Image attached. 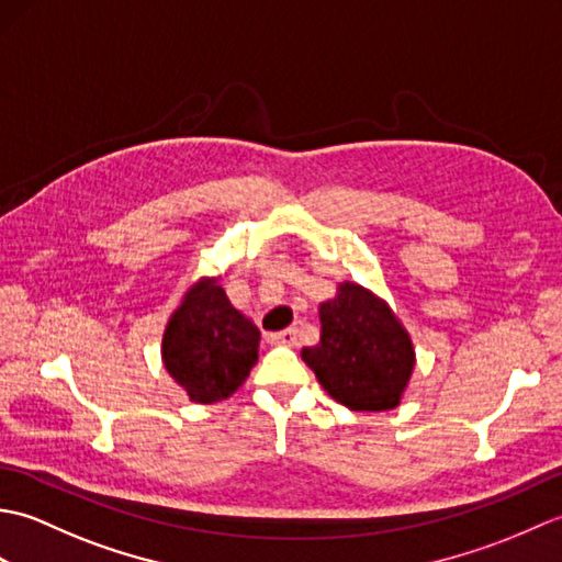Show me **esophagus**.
Returning a JSON list of instances; mask_svg holds the SVG:
<instances>
[{
  "instance_id": "1",
  "label": "esophagus",
  "mask_w": 562,
  "mask_h": 562,
  "mask_svg": "<svg viewBox=\"0 0 562 562\" xmlns=\"http://www.w3.org/2000/svg\"><path fill=\"white\" fill-rule=\"evenodd\" d=\"M268 342L272 345H296V330L288 328L280 333H268Z\"/></svg>"
}]
</instances>
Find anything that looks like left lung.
I'll use <instances>...</instances> for the list:
<instances>
[{"instance_id": "8db88e82", "label": "left lung", "mask_w": 562, "mask_h": 562, "mask_svg": "<svg viewBox=\"0 0 562 562\" xmlns=\"http://www.w3.org/2000/svg\"><path fill=\"white\" fill-rule=\"evenodd\" d=\"M302 357L321 386L350 411L396 408L415 367L411 338L396 316L352 282L321 306V342Z\"/></svg>"}]
</instances>
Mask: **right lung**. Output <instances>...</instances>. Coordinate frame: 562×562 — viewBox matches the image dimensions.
I'll return each instance as SVG.
<instances>
[{"mask_svg":"<svg viewBox=\"0 0 562 562\" xmlns=\"http://www.w3.org/2000/svg\"><path fill=\"white\" fill-rule=\"evenodd\" d=\"M258 328L214 280L186 294L164 333V364L190 401L214 403L244 384L258 360Z\"/></svg>","mask_w":562,"mask_h":562,"instance_id":"1","label":"right lung"}]
</instances>
